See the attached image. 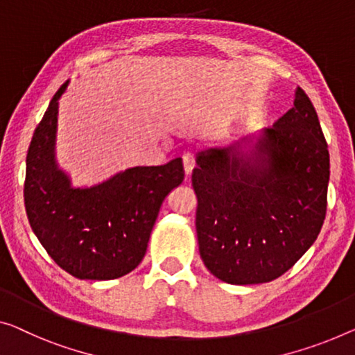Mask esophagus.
Masks as SVG:
<instances>
[{
    "mask_svg": "<svg viewBox=\"0 0 355 355\" xmlns=\"http://www.w3.org/2000/svg\"><path fill=\"white\" fill-rule=\"evenodd\" d=\"M182 157H183L184 173H187V177H188L189 173L193 172V168H194V156H193L191 151H184Z\"/></svg>",
    "mask_w": 355,
    "mask_h": 355,
    "instance_id": "obj_1",
    "label": "esophagus"
}]
</instances>
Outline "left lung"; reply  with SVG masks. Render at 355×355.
<instances>
[{
    "label": "left lung",
    "instance_id": "1",
    "mask_svg": "<svg viewBox=\"0 0 355 355\" xmlns=\"http://www.w3.org/2000/svg\"><path fill=\"white\" fill-rule=\"evenodd\" d=\"M330 155L308 95L276 124L196 153L199 253L215 277L264 284L287 272L319 236Z\"/></svg>",
    "mask_w": 355,
    "mask_h": 355
}]
</instances>
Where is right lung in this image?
I'll list each match as a JSON object with an SVG mask.
<instances>
[{
    "label": "right lung",
    "mask_w": 355,
    "mask_h": 355,
    "mask_svg": "<svg viewBox=\"0 0 355 355\" xmlns=\"http://www.w3.org/2000/svg\"><path fill=\"white\" fill-rule=\"evenodd\" d=\"M51 100L26 155L25 209L41 245L78 279L123 277L144 260L157 214L182 184V157L164 166H137L92 187H73L57 162L59 100Z\"/></svg>",
    "instance_id": "right-lung-1"
}]
</instances>
